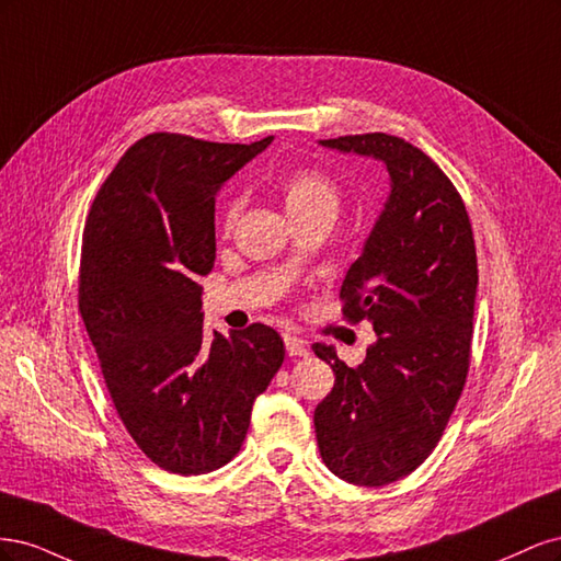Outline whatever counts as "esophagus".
Wrapping results in <instances>:
<instances>
[{
  "label": "esophagus",
  "instance_id": "34e87169",
  "mask_svg": "<svg viewBox=\"0 0 561 561\" xmlns=\"http://www.w3.org/2000/svg\"><path fill=\"white\" fill-rule=\"evenodd\" d=\"M283 339H285V348H287V353H290V355H307V353H309L307 342H304L301 336L290 334V332H285V334H283Z\"/></svg>",
  "mask_w": 561,
  "mask_h": 561
}]
</instances>
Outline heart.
<instances>
[{
	"instance_id": "obj_1",
	"label": "heart",
	"mask_w": 561,
	"mask_h": 561,
	"mask_svg": "<svg viewBox=\"0 0 561 561\" xmlns=\"http://www.w3.org/2000/svg\"><path fill=\"white\" fill-rule=\"evenodd\" d=\"M280 194L287 213L295 219V222H304V219H316V217H328L334 219L339 206H342V192H339V184L320 168L304 165L297 171L287 173ZM243 210V198H231L225 210V229L229 231L236 219H239Z\"/></svg>"
}]
</instances>
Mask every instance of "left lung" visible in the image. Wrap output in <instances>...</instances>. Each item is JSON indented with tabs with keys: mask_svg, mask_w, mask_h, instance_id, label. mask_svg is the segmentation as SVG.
<instances>
[{
	"mask_svg": "<svg viewBox=\"0 0 561 561\" xmlns=\"http://www.w3.org/2000/svg\"><path fill=\"white\" fill-rule=\"evenodd\" d=\"M320 145L375 157L390 175L383 213L339 293L344 318L369 320L377 344L358 367L313 344L334 371L313 414L322 463L344 482L383 486L426 461L463 393L478 252L461 194L419 147L386 133Z\"/></svg>",
	"mask_w": 561,
	"mask_h": 561,
	"instance_id": "left-lung-1",
	"label": "left lung"
}]
</instances>
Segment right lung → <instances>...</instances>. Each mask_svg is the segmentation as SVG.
Instances as JSON below:
<instances>
[{"instance_id": "right-lung-1", "label": "right lung", "mask_w": 561, "mask_h": 561, "mask_svg": "<svg viewBox=\"0 0 561 561\" xmlns=\"http://www.w3.org/2000/svg\"><path fill=\"white\" fill-rule=\"evenodd\" d=\"M271 140L149 133L118 159L83 227L79 313L118 419L168 472L227 466L285 358L262 322L210 339L196 283L215 264L217 190Z\"/></svg>"}]
</instances>
